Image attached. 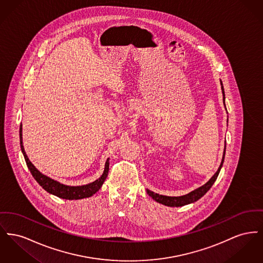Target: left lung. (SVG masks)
Returning <instances> with one entry per match:
<instances>
[{"label": "left lung", "mask_w": 263, "mask_h": 263, "mask_svg": "<svg viewBox=\"0 0 263 263\" xmlns=\"http://www.w3.org/2000/svg\"><path fill=\"white\" fill-rule=\"evenodd\" d=\"M220 85H221V92H222V100H223V105L226 107V95H224V89H223V86H222V82L220 80ZM227 110V107H226ZM228 121H229V118H228ZM226 146L224 145V151H223V155H222V160H221V163L218 167V169L216 172V174L204 184V185H201L200 187L192 191L191 193L184 195V196H180V197H169V196H163V195H159V194H156L154 192L150 191V190H146L147 191V194L154 200V201L159 202V203H162L164 205H168V206H183L185 204H189V203H192V202H195V201L200 200L202 196L205 195V193L212 187V185H214V183L216 182V178L220 172V169L222 167V164H223V161H224V155H226Z\"/></svg>", "instance_id": "8db88e82"}]
</instances>
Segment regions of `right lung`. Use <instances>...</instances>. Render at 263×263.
Wrapping results in <instances>:
<instances>
[{"instance_id":"1","label":"right lung","mask_w":263,"mask_h":263,"mask_svg":"<svg viewBox=\"0 0 263 263\" xmlns=\"http://www.w3.org/2000/svg\"><path fill=\"white\" fill-rule=\"evenodd\" d=\"M20 141H21L22 152H23V155L25 157L27 166H28L29 170L31 171L32 177L41 185V186H43L44 190H46L47 193H49L53 196H57L61 199H65V200H81V199L89 198V197L93 196L96 192H98L100 190V187L103 185L104 181L106 180L109 171V158L105 162V167H104L103 174L92 183L82 185H67L62 184V183L47 177L46 175H44L43 173H41L32 165V163L30 161V159L28 158V156L25 152V148H24V145H23V127H22V124H21V127H20Z\"/></svg>"}]
</instances>
